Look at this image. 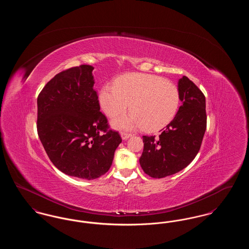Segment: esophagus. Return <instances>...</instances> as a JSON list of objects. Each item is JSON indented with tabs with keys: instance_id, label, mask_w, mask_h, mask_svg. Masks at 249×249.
<instances>
[{
	"instance_id": "obj_1",
	"label": "esophagus",
	"mask_w": 249,
	"mask_h": 249,
	"mask_svg": "<svg viewBox=\"0 0 249 249\" xmlns=\"http://www.w3.org/2000/svg\"><path fill=\"white\" fill-rule=\"evenodd\" d=\"M121 138H122V140H127V139H129L130 136H131V134L130 133H127V132H121Z\"/></svg>"
}]
</instances>
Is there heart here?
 <instances>
[{"label":"heart","instance_id":"heart-1","mask_svg":"<svg viewBox=\"0 0 249 249\" xmlns=\"http://www.w3.org/2000/svg\"><path fill=\"white\" fill-rule=\"evenodd\" d=\"M99 104L109 118L124 113L130 105L131 113L112 120L115 129L142 127L146 131H157L175 118L179 93L174 84L161 77L137 72L120 77L115 86H104L99 91Z\"/></svg>","mask_w":249,"mask_h":249}]
</instances>
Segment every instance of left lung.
<instances>
[{
	"instance_id": "obj_1",
	"label": "left lung",
	"mask_w": 249,
	"mask_h": 249,
	"mask_svg": "<svg viewBox=\"0 0 249 249\" xmlns=\"http://www.w3.org/2000/svg\"><path fill=\"white\" fill-rule=\"evenodd\" d=\"M182 106L158 136H142L143 150L139 160L149 177L175 175L190 164L198 154L206 130L205 97L187 76L178 80Z\"/></svg>"
}]
</instances>
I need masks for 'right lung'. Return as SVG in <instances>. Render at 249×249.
Returning a JSON list of instances; mask_svg holds the SVG:
<instances>
[{
	"instance_id": "right-lung-1",
	"label": "right lung",
	"mask_w": 249,
	"mask_h": 249,
	"mask_svg": "<svg viewBox=\"0 0 249 249\" xmlns=\"http://www.w3.org/2000/svg\"><path fill=\"white\" fill-rule=\"evenodd\" d=\"M93 69L59 72L37 98V131L50 160L65 175L87 180L107 173L122 141L100 112Z\"/></svg>"
}]
</instances>
